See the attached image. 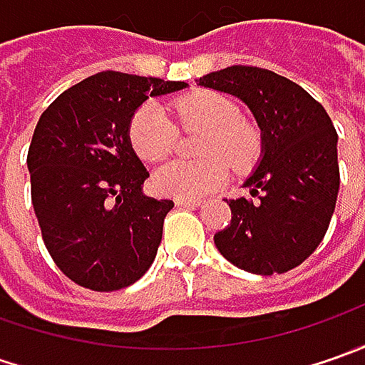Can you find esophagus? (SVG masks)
I'll return each instance as SVG.
<instances>
[{"label": "esophagus", "mask_w": 365, "mask_h": 365, "mask_svg": "<svg viewBox=\"0 0 365 365\" xmlns=\"http://www.w3.org/2000/svg\"><path fill=\"white\" fill-rule=\"evenodd\" d=\"M201 201L197 199H176V207H199Z\"/></svg>", "instance_id": "34e87169"}]
</instances>
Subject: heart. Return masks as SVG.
Masks as SVG:
<instances>
[{"label":"heart","instance_id":"1","mask_svg":"<svg viewBox=\"0 0 365 365\" xmlns=\"http://www.w3.org/2000/svg\"><path fill=\"white\" fill-rule=\"evenodd\" d=\"M175 115L187 132H203L199 162H168L152 176L156 192L175 199H199L227 180V164L247 173L262 154L258 128L240 118V107L217 91H195L176 99ZM130 140L135 154L146 162L166 158L176 144V125L160 107L146 103L130 121Z\"/></svg>","mask_w":365,"mask_h":365}]
</instances>
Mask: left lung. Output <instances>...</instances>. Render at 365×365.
Returning <instances> with one entry per match:
<instances>
[{"label":"left lung","instance_id":"1","mask_svg":"<svg viewBox=\"0 0 365 365\" xmlns=\"http://www.w3.org/2000/svg\"><path fill=\"white\" fill-rule=\"evenodd\" d=\"M199 85L242 99L262 130V160L244 187L250 199H225L232 223L215 233L221 256L245 272L284 274L325 237L339 192L337 132L301 85L258 66H227Z\"/></svg>","mask_w":365,"mask_h":365}]
</instances>
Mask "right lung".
<instances>
[{
    "label": "right lung",
    "mask_w": 365,
    "mask_h": 365,
    "mask_svg": "<svg viewBox=\"0 0 365 365\" xmlns=\"http://www.w3.org/2000/svg\"><path fill=\"white\" fill-rule=\"evenodd\" d=\"M185 87L106 71L40 115L28 150L32 205L54 264L78 287H130L156 258L175 203L142 192L150 175L133 152L130 121L148 97Z\"/></svg>",
    "instance_id": "1"
}]
</instances>
